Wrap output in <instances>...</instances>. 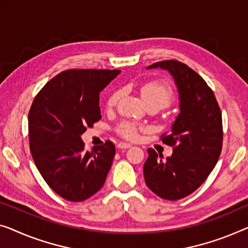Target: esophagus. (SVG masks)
I'll return each instance as SVG.
<instances>
[{
    "label": "esophagus",
    "mask_w": 248,
    "mask_h": 248,
    "mask_svg": "<svg viewBox=\"0 0 248 248\" xmlns=\"http://www.w3.org/2000/svg\"><path fill=\"white\" fill-rule=\"evenodd\" d=\"M117 147L120 148V149H128V148L131 147V145H130V143H128V142H119V143H118Z\"/></svg>",
    "instance_id": "1"
}]
</instances>
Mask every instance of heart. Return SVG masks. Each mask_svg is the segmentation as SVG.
Returning a JSON list of instances; mask_svg holds the SVG:
<instances>
[{"instance_id": "b5f03b06", "label": "heart", "mask_w": 248, "mask_h": 248, "mask_svg": "<svg viewBox=\"0 0 248 248\" xmlns=\"http://www.w3.org/2000/svg\"><path fill=\"white\" fill-rule=\"evenodd\" d=\"M120 94L121 92L119 90L112 92L108 99V106L112 107L116 105ZM140 94L146 105L155 103V105L159 106L161 109L168 107L172 101V91L170 87L166 83L158 82V81H150V82L143 83L140 88ZM118 131L125 138H134L137 135V127L131 123H124L119 125Z\"/></svg>"}]
</instances>
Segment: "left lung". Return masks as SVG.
Returning <instances> with one entry per match:
<instances>
[{"label":"left lung","instance_id":"1","mask_svg":"<svg viewBox=\"0 0 248 248\" xmlns=\"http://www.w3.org/2000/svg\"><path fill=\"white\" fill-rule=\"evenodd\" d=\"M170 73L178 90L179 113L162 142L172 146L164 158L148 149L143 176L148 188L167 201H178L197 189L218 161L223 146L221 113L215 94L205 80L189 66L176 60L147 66Z\"/></svg>","mask_w":248,"mask_h":248}]
</instances>
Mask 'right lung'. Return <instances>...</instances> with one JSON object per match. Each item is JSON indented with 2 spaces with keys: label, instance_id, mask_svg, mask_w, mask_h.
Returning a JSON list of instances; mask_svg holds the SVG:
<instances>
[{
  "label": "right lung",
  "instance_id": "right-lung-1",
  "mask_svg": "<svg viewBox=\"0 0 248 248\" xmlns=\"http://www.w3.org/2000/svg\"><path fill=\"white\" fill-rule=\"evenodd\" d=\"M120 70L72 69L50 80L29 112L33 160L46 183L62 198L86 201L101 189L111 168V141L84 151L81 135L101 119L99 94Z\"/></svg>",
  "mask_w": 248,
  "mask_h": 248
}]
</instances>
